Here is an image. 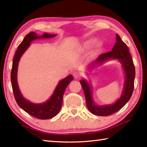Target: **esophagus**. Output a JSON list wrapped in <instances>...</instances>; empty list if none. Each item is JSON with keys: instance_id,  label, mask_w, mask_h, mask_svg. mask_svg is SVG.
<instances>
[{"instance_id": "34e87169", "label": "esophagus", "mask_w": 147, "mask_h": 147, "mask_svg": "<svg viewBox=\"0 0 147 147\" xmlns=\"http://www.w3.org/2000/svg\"><path fill=\"white\" fill-rule=\"evenodd\" d=\"M73 76L75 79H78V78H80L81 74L80 73H78V72H74V73H73Z\"/></svg>"}]
</instances>
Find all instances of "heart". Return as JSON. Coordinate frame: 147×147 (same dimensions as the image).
I'll return each instance as SVG.
<instances>
[{"label":"heart","instance_id":"b5f03b06","mask_svg":"<svg viewBox=\"0 0 147 147\" xmlns=\"http://www.w3.org/2000/svg\"><path fill=\"white\" fill-rule=\"evenodd\" d=\"M95 42V39L94 38H90L88 40H86V41L83 43V49L85 50H88L92 47V46L93 45V43ZM101 47V43H98L97 45H96V49H100Z\"/></svg>","mask_w":147,"mask_h":147}]
</instances>
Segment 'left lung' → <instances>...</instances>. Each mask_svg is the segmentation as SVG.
<instances>
[{
	"label": "left lung",
	"instance_id": "obj_1",
	"mask_svg": "<svg viewBox=\"0 0 147 147\" xmlns=\"http://www.w3.org/2000/svg\"><path fill=\"white\" fill-rule=\"evenodd\" d=\"M111 59H118L121 62L126 77L123 94L120 98L118 99L114 104L103 106L96 105L92 99L91 87L90 86L89 84L85 80H80V82L85 95L87 108L91 113L99 116H108L119 111L129 101L134 88L135 76V65L128 47L117 34H116V42L112 48V51L100 55L96 61L93 62L92 67H90L92 68L94 64H101L105 61Z\"/></svg>",
	"mask_w": 147,
	"mask_h": 147
}]
</instances>
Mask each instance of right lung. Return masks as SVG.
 <instances>
[{
    "label": "right lung",
    "instance_id": "1",
    "mask_svg": "<svg viewBox=\"0 0 147 147\" xmlns=\"http://www.w3.org/2000/svg\"><path fill=\"white\" fill-rule=\"evenodd\" d=\"M55 36L56 35H49L47 33H43L41 36H38L35 32H33L29 33L19 45L12 62L11 80L16 101L18 105L28 114L40 119H49L55 116L59 113L62 107V99H63L65 90L69 83L73 81V77L72 75H69L64 79L60 81L55 89L54 93L48 101L42 104H33L24 98L19 89L17 81L18 64L21 55L29 47L30 43L33 40L39 38H52Z\"/></svg>",
    "mask_w": 147,
    "mask_h": 147
}]
</instances>
